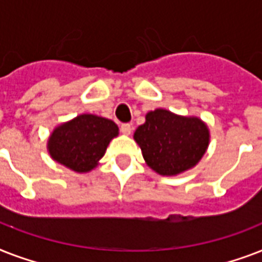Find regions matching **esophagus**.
<instances>
[{
	"label": "esophagus",
	"mask_w": 262,
	"mask_h": 262,
	"mask_svg": "<svg viewBox=\"0 0 262 262\" xmlns=\"http://www.w3.org/2000/svg\"><path fill=\"white\" fill-rule=\"evenodd\" d=\"M121 132L123 135H130L132 125L130 123H121Z\"/></svg>",
	"instance_id": "esophagus-1"
}]
</instances>
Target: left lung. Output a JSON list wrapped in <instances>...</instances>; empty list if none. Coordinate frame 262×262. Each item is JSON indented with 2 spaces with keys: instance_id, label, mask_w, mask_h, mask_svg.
I'll return each instance as SVG.
<instances>
[{
  "instance_id": "8db88e82",
  "label": "left lung",
  "mask_w": 262,
  "mask_h": 262,
  "mask_svg": "<svg viewBox=\"0 0 262 262\" xmlns=\"http://www.w3.org/2000/svg\"><path fill=\"white\" fill-rule=\"evenodd\" d=\"M135 140L152 170L177 175L199 163L207 151L209 132L201 119L158 108L136 129Z\"/></svg>"
}]
</instances>
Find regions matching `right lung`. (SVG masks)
I'll use <instances>...</instances> for the list:
<instances>
[{
  "mask_svg": "<svg viewBox=\"0 0 262 262\" xmlns=\"http://www.w3.org/2000/svg\"><path fill=\"white\" fill-rule=\"evenodd\" d=\"M118 136L113 121L83 114L58 126L49 140V152L58 163L73 171L87 172L103 158L111 139Z\"/></svg>",
  "mask_w": 262,
  "mask_h": 262,
  "instance_id": "add662e5",
  "label": "right lung"
}]
</instances>
